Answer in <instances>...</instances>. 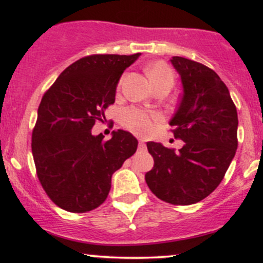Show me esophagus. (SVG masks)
Returning a JSON list of instances; mask_svg holds the SVG:
<instances>
[{"label":"esophagus","mask_w":263,"mask_h":263,"mask_svg":"<svg viewBox=\"0 0 263 263\" xmlns=\"http://www.w3.org/2000/svg\"><path fill=\"white\" fill-rule=\"evenodd\" d=\"M138 148H140V149H146V143H144V141L138 142Z\"/></svg>","instance_id":"1"}]
</instances>
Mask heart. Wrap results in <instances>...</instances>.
Returning <instances> with one entry per match:
<instances>
[{
	"label": "heart",
	"mask_w": 263,
	"mask_h": 263,
	"mask_svg": "<svg viewBox=\"0 0 263 263\" xmlns=\"http://www.w3.org/2000/svg\"><path fill=\"white\" fill-rule=\"evenodd\" d=\"M146 73L148 75L152 85L163 80L173 81V73L164 63H152L147 66ZM156 120V115L135 107L126 108L121 115L122 125L138 135H148L153 129Z\"/></svg>",
	"instance_id": "b5f03b06"
}]
</instances>
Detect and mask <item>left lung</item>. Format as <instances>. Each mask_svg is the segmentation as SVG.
Returning a JSON list of instances; mask_svg holds the SVG:
<instances>
[{"label": "left lung", "mask_w": 263, "mask_h": 263, "mask_svg": "<svg viewBox=\"0 0 263 263\" xmlns=\"http://www.w3.org/2000/svg\"><path fill=\"white\" fill-rule=\"evenodd\" d=\"M180 75L183 93L171 120L178 152L148 142L155 165L146 173L151 192L173 205L206 198L221 183L237 148V111L224 81L210 68L183 57L171 59Z\"/></svg>", "instance_id": "1"}]
</instances>
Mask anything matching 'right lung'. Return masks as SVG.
<instances>
[{
	"label": "right lung",
	"instance_id": "add662e5",
	"mask_svg": "<svg viewBox=\"0 0 263 263\" xmlns=\"http://www.w3.org/2000/svg\"><path fill=\"white\" fill-rule=\"evenodd\" d=\"M132 55L93 54L69 65L45 91L32 134L37 176L54 204L70 213H86L106 200L111 177L137 149L127 131L112 137L91 135L96 121L115 102L123 71Z\"/></svg>",
	"mask_w": 263,
	"mask_h": 263
}]
</instances>
